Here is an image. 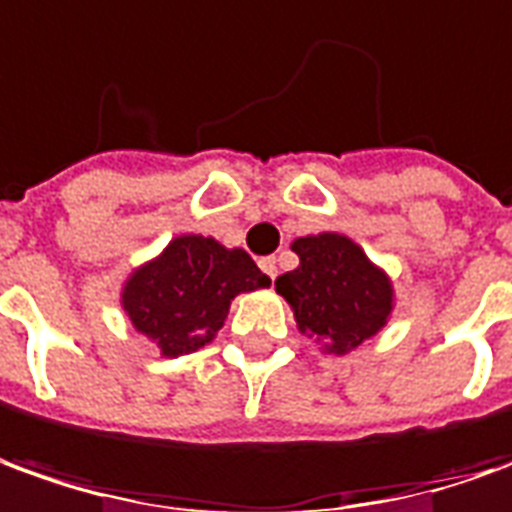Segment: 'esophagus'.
Listing matches in <instances>:
<instances>
[{
  "label": "esophagus",
  "instance_id": "1",
  "mask_svg": "<svg viewBox=\"0 0 512 512\" xmlns=\"http://www.w3.org/2000/svg\"><path fill=\"white\" fill-rule=\"evenodd\" d=\"M259 267H262L264 273H267V276H270V278H276V273H278L276 256H264L262 262H259Z\"/></svg>",
  "mask_w": 512,
  "mask_h": 512
}]
</instances>
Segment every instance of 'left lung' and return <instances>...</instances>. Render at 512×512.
Returning a JSON list of instances; mask_svg holds the SVG:
<instances>
[{"mask_svg": "<svg viewBox=\"0 0 512 512\" xmlns=\"http://www.w3.org/2000/svg\"><path fill=\"white\" fill-rule=\"evenodd\" d=\"M298 267L276 278L295 326L323 354L343 357L376 337L396 309L393 278L351 236L337 231L298 236L290 245Z\"/></svg>", "mask_w": 512, "mask_h": 512, "instance_id": "obj_1", "label": "left lung"}]
</instances>
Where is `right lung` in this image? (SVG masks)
Instances as JSON below:
<instances>
[{
  "mask_svg": "<svg viewBox=\"0 0 512 512\" xmlns=\"http://www.w3.org/2000/svg\"><path fill=\"white\" fill-rule=\"evenodd\" d=\"M264 287L270 278L242 248H225L214 236L181 234L130 270L119 306L161 357L175 359L217 337L236 295Z\"/></svg>",
  "mask_w": 512,
  "mask_h": 512,
  "instance_id": "obj_1",
  "label": "right lung"
}]
</instances>
